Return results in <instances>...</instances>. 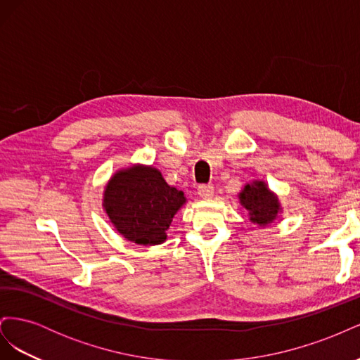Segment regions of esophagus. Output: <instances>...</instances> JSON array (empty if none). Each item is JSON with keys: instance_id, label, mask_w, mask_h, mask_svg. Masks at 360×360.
Here are the masks:
<instances>
[{"instance_id": "34e87169", "label": "esophagus", "mask_w": 360, "mask_h": 360, "mask_svg": "<svg viewBox=\"0 0 360 360\" xmlns=\"http://www.w3.org/2000/svg\"><path fill=\"white\" fill-rule=\"evenodd\" d=\"M213 186L212 184H201V186H198V195L201 198H212L213 197Z\"/></svg>"}]
</instances>
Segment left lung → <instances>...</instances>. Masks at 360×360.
Wrapping results in <instances>:
<instances>
[{
	"instance_id": "8db88e82",
	"label": "left lung",
	"mask_w": 360,
	"mask_h": 360,
	"mask_svg": "<svg viewBox=\"0 0 360 360\" xmlns=\"http://www.w3.org/2000/svg\"><path fill=\"white\" fill-rule=\"evenodd\" d=\"M242 205L249 212V221L259 226L271 224L281 212L278 197L271 193L264 181H254L246 184L238 195Z\"/></svg>"
}]
</instances>
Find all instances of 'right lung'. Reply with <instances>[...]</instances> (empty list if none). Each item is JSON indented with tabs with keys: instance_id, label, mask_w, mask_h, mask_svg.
Segmentation results:
<instances>
[{
	"instance_id": "right-lung-1",
	"label": "right lung",
	"mask_w": 360,
	"mask_h": 360,
	"mask_svg": "<svg viewBox=\"0 0 360 360\" xmlns=\"http://www.w3.org/2000/svg\"><path fill=\"white\" fill-rule=\"evenodd\" d=\"M186 202L159 169L135 165L115 172L103 193V207L115 230L138 245H160L174 214Z\"/></svg>"
}]
</instances>
